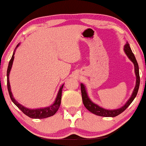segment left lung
<instances>
[{
  "label": "left lung",
  "mask_w": 146,
  "mask_h": 146,
  "mask_svg": "<svg viewBox=\"0 0 146 146\" xmlns=\"http://www.w3.org/2000/svg\"><path fill=\"white\" fill-rule=\"evenodd\" d=\"M125 55L129 58V60L133 63L134 66H135V75H136V84H135V88H134L132 93L129 98V100L126 102L123 106L120 107L119 108H116V109L113 110H109V109H106L104 108H102V106L95 104L94 102L91 101V100L89 98L88 95V93H87L86 88L84 84H80V86H81V92H82V102L84 106L86 107V109L91 112L92 113L95 114V115H98V116L101 117H114L119 115V114L123 113L124 110L126 109L127 108L130 106V104L132 103L134 99L136 98L137 93H138L139 88L140 84V78H139V65L137 63L136 58H135V55L132 53L131 48H130V44L127 42L126 44L124 45V48H123Z\"/></svg>",
  "instance_id": "obj_1"
}]
</instances>
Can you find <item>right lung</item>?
Listing matches in <instances>:
<instances>
[{"instance_id": "add662e5", "label": "right lung", "mask_w": 146, "mask_h": 146, "mask_svg": "<svg viewBox=\"0 0 146 146\" xmlns=\"http://www.w3.org/2000/svg\"><path fill=\"white\" fill-rule=\"evenodd\" d=\"M21 44L20 43H18L16 46V48L14 49V53H13L12 56H11V60H10L9 65H8L7 68V89L8 92H9V94L11 98V101L13 102V103L16 106L19 108L20 110L23 112V113L25 114L27 116L31 117L33 119H44L46 118V117H49L51 116H53L58 110L59 109L60 104H61V99H62V88L64 86V84L60 87V89L58 90V95H57L56 100H55L54 102L51 106L47 107H44V108H34V109H31V108H28L27 107H25L24 106L21 104L20 103L16 101L15 100L14 96H13L12 93H11V86H10V83H9V73L11 71V67H12L13 62L14 60V54L15 51H16V48H17L19 45Z\"/></svg>"}]
</instances>
